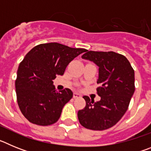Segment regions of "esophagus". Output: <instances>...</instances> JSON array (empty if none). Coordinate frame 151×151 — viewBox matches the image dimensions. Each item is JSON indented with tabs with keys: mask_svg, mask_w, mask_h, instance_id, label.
Instances as JSON below:
<instances>
[{
	"mask_svg": "<svg viewBox=\"0 0 151 151\" xmlns=\"http://www.w3.org/2000/svg\"><path fill=\"white\" fill-rule=\"evenodd\" d=\"M82 97V95L79 94V93H77V92H75L74 94H73V97L74 98H79V97Z\"/></svg>",
	"mask_w": 151,
	"mask_h": 151,
	"instance_id": "esophagus-1",
	"label": "esophagus"
}]
</instances>
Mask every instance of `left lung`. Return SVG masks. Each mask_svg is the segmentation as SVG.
<instances>
[{
	"label": "left lung",
	"mask_w": 151,
	"mask_h": 151,
	"mask_svg": "<svg viewBox=\"0 0 151 151\" xmlns=\"http://www.w3.org/2000/svg\"><path fill=\"white\" fill-rule=\"evenodd\" d=\"M82 58L99 67L97 88L101 97L94 102L84 96L86 106L78 110L80 124L86 129L102 131L117 123L128 110L134 92V71L127 58L113 51L86 50Z\"/></svg>",
	"instance_id": "1"
}]
</instances>
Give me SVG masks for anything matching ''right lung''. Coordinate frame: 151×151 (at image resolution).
I'll return each instance as SVG.
<instances>
[{"label": "right lung", "mask_w": 151, "mask_h": 151, "mask_svg": "<svg viewBox=\"0 0 151 151\" xmlns=\"http://www.w3.org/2000/svg\"><path fill=\"white\" fill-rule=\"evenodd\" d=\"M85 51L52 42L37 45L24 57L15 88L19 107L29 122L43 126L57 122L73 93L69 88L57 91L53 80L63 76L68 64Z\"/></svg>", "instance_id": "add662e5"}]
</instances>
